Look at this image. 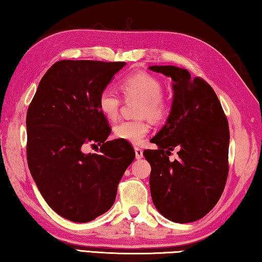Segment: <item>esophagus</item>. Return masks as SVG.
<instances>
[{
  "instance_id": "obj_1",
  "label": "esophagus",
  "mask_w": 262,
  "mask_h": 262,
  "mask_svg": "<svg viewBox=\"0 0 262 262\" xmlns=\"http://www.w3.org/2000/svg\"><path fill=\"white\" fill-rule=\"evenodd\" d=\"M135 156L137 159H141L142 157H143V150H142L139 146H135Z\"/></svg>"
}]
</instances>
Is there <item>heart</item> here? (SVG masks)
Listing matches in <instances>:
<instances>
[{"instance_id":"obj_1","label":"heart","mask_w":262,"mask_h":262,"mask_svg":"<svg viewBox=\"0 0 262 262\" xmlns=\"http://www.w3.org/2000/svg\"><path fill=\"white\" fill-rule=\"evenodd\" d=\"M120 89L127 101L139 99L136 117H147L154 121H161L168 116L170 103L161 93L163 84L155 75L146 72L128 74L121 79ZM97 106L104 117L115 120L120 111L121 98L112 89L105 88L98 95ZM149 132L150 123L145 118L121 121L113 128V134L117 139L132 144L142 143Z\"/></svg>"}]
</instances>
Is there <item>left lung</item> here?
Listing matches in <instances>:
<instances>
[{
    "mask_svg": "<svg viewBox=\"0 0 262 262\" xmlns=\"http://www.w3.org/2000/svg\"><path fill=\"white\" fill-rule=\"evenodd\" d=\"M172 78L174 99L166 125L143 151L151 165L155 206L177 223L197 221L215 206L229 172V126L215 92L201 77L178 66H150ZM175 146L179 159L169 161Z\"/></svg>",
    "mask_w": 262,
    "mask_h": 262,
    "instance_id": "obj_1",
    "label": "left lung"
}]
</instances>
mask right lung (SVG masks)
<instances>
[{
	"mask_svg": "<svg viewBox=\"0 0 262 262\" xmlns=\"http://www.w3.org/2000/svg\"><path fill=\"white\" fill-rule=\"evenodd\" d=\"M125 61L59 60L47 71L28 106L27 164L47 204L73 222L110 210L118 184L135 158L126 141H106L107 119L97 98ZM87 144L101 146L85 155Z\"/></svg>",
	"mask_w": 262,
	"mask_h": 262,
	"instance_id": "obj_1",
	"label": "right lung"
}]
</instances>
